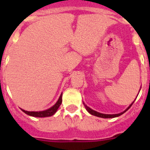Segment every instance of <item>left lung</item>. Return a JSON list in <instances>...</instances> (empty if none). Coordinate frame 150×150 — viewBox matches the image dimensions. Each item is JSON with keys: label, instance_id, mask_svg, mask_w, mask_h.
I'll list each match as a JSON object with an SVG mask.
<instances>
[{"label": "left lung", "instance_id": "8db88e82", "mask_svg": "<svg viewBox=\"0 0 150 150\" xmlns=\"http://www.w3.org/2000/svg\"><path fill=\"white\" fill-rule=\"evenodd\" d=\"M134 100L133 102H132V104H130L129 106L128 107V108H127L126 110H125L123 112H120V113H117V114H104V113H100V112H97V111L95 110H93L92 109H91L90 107H88V106H86V104H84V106L85 107H86V110L88 111V112H89L90 114L91 115H93V116H98V117H100V118H104V119H109V118H115V117H118V116H121V115H122L124 112H126L127 110H128V109H129L130 107H132V104H134Z\"/></svg>", "mask_w": 150, "mask_h": 150}]
</instances>
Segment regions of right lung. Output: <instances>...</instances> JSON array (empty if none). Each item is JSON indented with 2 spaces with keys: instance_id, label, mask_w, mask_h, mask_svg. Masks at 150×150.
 Segmentation results:
<instances>
[{
  "instance_id": "add662e5",
  "label": "right lung",
  "mask_w": 150,
  "mask_h": 150,
  "mask_svg": "<svg viewBox=\"0 0 150 150\" xmlns=\"http://www.w3.org/2000/svg\"><path fill=\"white\" fill-rule=\"evenodd\" d=\"M62 93L61 94L60 97H59V100L58 101L54 104L52 107H51L49 109L43 111H27L23 109H21L22 111H23L25 113H26L27 115L30 116H34V117H48V116H53L55 114L56 111L58 110L59 109V107H60L61 104H62Z\"/></svg>"
}]
</instances>
